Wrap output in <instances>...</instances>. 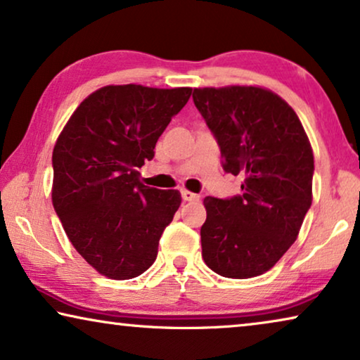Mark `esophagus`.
<instances>
[{
	"instance_id": "1",
	"label": "esophagus",
	"mask_w": 360,
	"mask_h": 360,
	"mask_svg": "<svg viewBox=\"0 0 360 360\" xmlns=\"http://www.w3.org/2000/svg\"><path fill=\"white\" fill-rule=\"evenodd\" d=\"M181 198H184V201H198L200 195L191 193V191H188V190H184L181 191Z\"/></svg>"
}]
</instances>
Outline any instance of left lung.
<instances>
[{
    "mask_svg": "<svg viewBox=\"0 0 360 360\" xmlns=\"http://www.w3.org/2000/svg\"><path fill=\"white\" fill-rule=\"evenodd\" d=\"M193 101L240 195L206 196L203 259L228 278L257 277L297 240L311 206L313 150L297 112L259 86L195 88Z\"/></svg>",
    "mask_w": 360,
    "mask_h": 360,
    "instance_id": "obj_1",
    "label": "left lung"
}]
</instances>
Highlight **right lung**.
Here are the masks:
<instances>
[{"label": "right lung", "mask_w": 360, "mask_h": 360, "mask_svg": "<svg viewBox=\"0 0 360 360\" xmlns=\"http://www.w3.org/2000/svg\"><path fill=\"white\" fill-rule=\"evenodd\" d=\"M191 88L111 85L80 103L53 147L52 203L77 252L115 280L144 274L181 203L179 190L142 185L157 139Z\"/></svg>", "instance_id": "1"}]
</instances>
